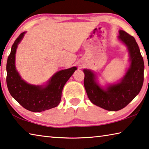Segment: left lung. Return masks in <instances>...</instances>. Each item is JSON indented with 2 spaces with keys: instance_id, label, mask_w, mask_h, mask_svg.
<instances>
[{
  "instance_id": "1",
  "label": "left lung",
  "mask_w": 149,
  "mask_h": 149,
  "mask_svg": "<svg viewBox=\"0 0 149 149\" xmlns=\"http://www.w3.org/2000/svg\"><path fill=\"white\" fill-rule=\"evenodd\" d=\"M118 40L126 45L130 65L125 75L118 82L102 86L94 72L84 69V86L93 104L105 110L116 111L126 107L139 93L144 80V61L133 36L120 30Z\"/></svg>"
}]
</instances>
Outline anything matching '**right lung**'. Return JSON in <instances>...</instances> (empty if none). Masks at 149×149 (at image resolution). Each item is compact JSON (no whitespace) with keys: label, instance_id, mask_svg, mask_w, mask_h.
Instances as JSON below:
<instances>
[{"label":"right lung","instance_id":"1","mask_svg":"<svg viewBox=\"0 0 149 149\" xmlns=\"http://www.w3.org/2000/svg\"><path fill=\"white\" fill-rule=\"evenodd\" d=\"M25 33L23 32L20 34L11 49L6 64L7 86L11 96L24 108L32 112H41L59 104L64 86L77 67L56 72L44 85H36L26 83L21 78L15 67L16 51Z\"/></svg>","mask_w":149,"mask_h":149}]
</instances>
